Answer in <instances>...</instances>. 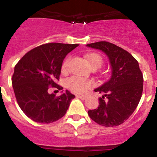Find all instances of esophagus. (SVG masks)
<instances>
[{"label": "esophagus", "mask_w": 157, "mask_h": 157, "mask_svg": "<svg viewBox=\"0 0 157 157\" xmlns=\"http://www.w3.org/2000/svg\"><path fill=\"white\" fill-rule=\"evenodd\" d=\"M77 97H78V98H80V99H81V100H85L86 98V96L82 95V94H80V95H78Z\"/></svg>", "instance_id": "34e87169"}]
</instances>
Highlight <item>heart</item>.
Returning a JSON list of instances; mask_svg holds the SVG:
<instances>
[{
	"instance_id": "1",
	"label": "heart",
	"mask_w": 157,
	"mask_h": 157,
	"mask_svg": "<svg viewBox=\"0 0 157 157\" xmlns=\"http://www.w3.org/2000/svg\"><path fill=\"white\" fill-rule=\"evenodd\" d=\"M88 60L92 66L101 67L103 63L102 58L101 56L98 54H93L88 56ZM71 63V58L67 57L62 64V70L63 71L68 69L69 65ZM67 86L70 90L74 91L75 93H83L87 89L92 86V82L90 80H87L86 78H82L80 77H71L67 79Z\"/></svg>"
}]
</instances>
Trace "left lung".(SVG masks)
<instances>
[{
  "label": "left lung",
  "instance_id": "obj_1",
  "mask_svg": "<svg viewBox=\"0 0 157 157\" xmlns=\"http://www.w3.org/2000/svg\"><path fill=\"white\" fill-rule=\"evenodd\" d=\"M86 46L103 52L109 58L112 71L110 78L94 90L105 94L100 98L98 108L88 111L89 116L104 127L120 125L132 115L141 100L143 75L138 62L127 51L108 41Z\"/></svg>",
  "mask_w": 157,
  "mask_h": 157
}]
</instances>
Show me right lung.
<instances>
[{
    "instance_id": "obj_1",
    "label": "right lung",
    "mask_w": 157,
    "mask_h": 157,
    "mask_svg": "<svg viewBox=\"0 0 157 157\" xmlns=\"http://www.w3.org/2000/svg\"><path fill=\"white\" fill-rule=\"evenodd\" d=\"M78 44L48 43L29 51L14 68L12 86L18 105L33 121L49 123L66 114L75 96L66 90L56 98L48 86L62 90L59 80L65 56Z\"/></svg>"
}]
</instances>
